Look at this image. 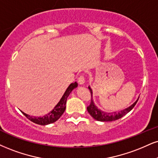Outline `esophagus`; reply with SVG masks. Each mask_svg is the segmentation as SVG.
<instances>
[{"label": "esophagus", "instance_id": "1", "mask_svg": "<svg viewBox=\"0 0 158 158\" xmlns=\"http://www.w3.org/2000/svg\"><path fill=\"white\" fill-rule=\"evenodd\" d=\"M78 83H79V85H82L85 84V77H83V76H80V77H79V79H78Z\"/></svg>", "mask_w": 158, "mask_h": 158}]
</instances>
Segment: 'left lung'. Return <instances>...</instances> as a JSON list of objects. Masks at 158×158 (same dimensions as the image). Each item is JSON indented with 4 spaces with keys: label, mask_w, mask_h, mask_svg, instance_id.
Masks as SVG:
<instances>
[{
    "label": "left lung",
    "mask_w": 158,
    "mask_h": 158,
    "mask_svg": "<svg viewBox=\"0 0 158 158\" xmlns=\"http://www.w3.org/2000/svg\"><path fill=\"white\" fill-rule=\"evenodd\" d=\"M88 88L90 91L92 98H91L90 104L87 107V112L90 113V115L94 118V119H96V121H103V122H104V121H113L121 118H122L123 115H125L127 113H128L129 112L132 110V108L135 107V105L136 104L137 102L138 101V98H139V97H138V99H137L135 102L132 104V105H130V107L121 110V111L107 113V112L102 111V110L99 109V108H98L97 106L95 104L94 99H93V90L91 89V87L90 86L88 87Z\"/></svg>",
    "instance_id": "left-lung-1"
}]
</instances>
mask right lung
I'll return each mask as SVG.
<instances>
[{"label":"right lung","mask_w":158,"mask_h":158,"mask_svg":"<svg viewBox=\"0 0 158 158\" xmlns=\"http://www.w3.org/2000/svg\"><path fill=\"white\" fill-rule=\"evenodd\" d=\"M78 86V84L77 81H75L74 83H71L69 86L68 87V88L66 89L65 92L64 93L63 96H62L60 102L56 104V105L55 106L50 113L44 115L43 117H36V116H31V115H28V114L23 113L22 112V113L26 116L27 118L29 119L30 121H32V122L37 123V124L40 125H48L50 124V123H54L55 121L58 120L62 116V114L64 113V110H65L66 108V102H67V98L69 96L70 94L71 93V91L73 90V89L77 88Z\"/></svg>","instance_id":"right-lung-1"}]
</instances>
